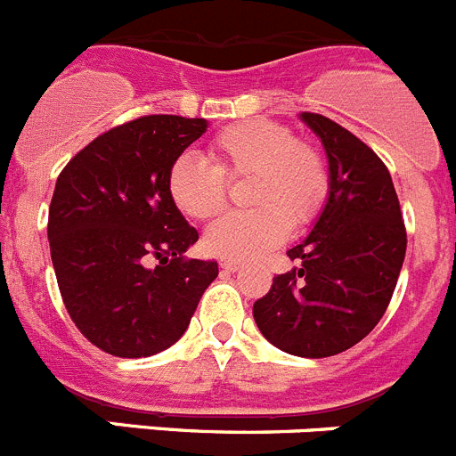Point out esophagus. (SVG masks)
Listing matches in <instances>:
<instances>
[{
  "label": "esophagus",
  "mask_w": 456,
  "mask_h": 456,
  "mask_svg": "<svg viewBox=\"0 0 456 456\" xmlns=\"http://www.w3.org/2000/svg\"><path fill=\"white\" fill-rule=\"evenodd\" d=\"M220 268L227 270V273H236V270L240 268V264H238V261H232V258H223V261H220Z\"/></svg>",
  "instance_id": "esophagus-1"
}]
</instances>
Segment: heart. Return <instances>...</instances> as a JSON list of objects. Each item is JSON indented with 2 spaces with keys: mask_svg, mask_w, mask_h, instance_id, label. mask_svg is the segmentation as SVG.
<instances>
[{
  "mask_svg": "<svg viewBox=\"0 0 456 456\" xmlns=\"http://www.w3.org/2000/svg\"><path fill=\"white\" fill-rule=\"evenodd\" d=\"M211 163L182 154L167 170L175 207L192 220H207L227 202V179H248L249 211L223 216L204 233V248L232 261H252L289 238L290 224L305 227L318 216L330 192L322 151L295 138L274 120L236 122L208 145Z\"/></svg>",
  "mask_w": 456,
  "mask_h": 456,
  "instance_id": "1",
  "label": "heart"
}]
</instances>
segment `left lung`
Instances as JSON below:
<instances>
[{"label":"left lung","instance_id":"left-lung-1","mask_svg":"<svg viewBox=\"0 0 456 456\" xmlns=\"http://www.w3.org/2000/svg\"><path fill=\"white\" fill-rule=\"evenodd\" d=\"M330 161V195L309 236L290 248L299 268L254 302L261 334L295 356L322 359L366 338L400 277L407 229L388 167L346 126L302 113Z\"/></svg>","mask_w":456,"mask_h":456}]
</instances>
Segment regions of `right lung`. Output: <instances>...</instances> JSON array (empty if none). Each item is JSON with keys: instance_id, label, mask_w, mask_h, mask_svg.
<instances>
[{"instance_id": "obj_1", "label": "right lung", "mask_w": 456, "mask_h": 456, "mask_svg": "<svg viewBox=\"0 0 456 456\" xmlns=\"http://www.w3.org/2000/svg\"><path fill=\"white\" fill-rule=\"evenodd\" d=\"M204 131L202 118H138L88 142L56 179L47 238L61 297L109 354L175 346L218 277L216 261L183 256L200 236L167 192L172 161Z\"/></svg>"}]
</instances>
